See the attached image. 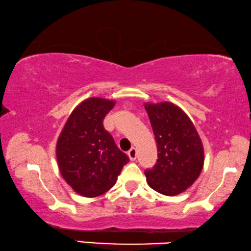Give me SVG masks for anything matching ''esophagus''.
Segmentation results:
<instances>
[{"mask_svg": "<svg viewBox=\"0 0 251 251\" xmlns=\"http://www.w3.org/2000/svg\"><path fill=\"white\" fill-rule=\"evenodd\" d=\"M127 155H128L130 160H135L136 159V156H137V151H136L135 147L130 148V150L128 151V154H127Z\"/></svg>", "mask_w": 251, "mask_h": 251, "instance_id": "1", "label": "esophagus"}]
</instances>
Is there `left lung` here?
Wrapping results in <instances>:
<instances>
[{
  "mask_svg": "<svg viewBox=\"0 0 251 251\" xmlns=\"http://www.w3.org/2000/svg\"><path fill=\"white\" fill-rule=\"evenodd\" d=\"M157 144L158 159L146 169L148 185L157 193L175 196L192 186L203 167V146L184 110L164 101L145 103Z\"/></svg>",
  "mask_w": 251,
  "mask_h": 251,
  "instance_id": "left-lung-1",
  "label": "left lung"
}]
</instances>
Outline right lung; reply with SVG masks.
Segmentation results:
<instances>
[{
    "mask_svg": "<svg viewBox=\"0 0 251 251\" xmlns=\"http://www.w3.org/2000/svg\"><path fill=\"white\" fill-rule=\"evenodd\" d=\"M115 101L91 97L76 106L59 134L56 158L62 177L74 192L97 197L116 184L128 156L118 150L103 121Z\"/></svg>",
    "mask_w": 251,
    "mask_h": 251,
    "instance_id": "right-lung-1",
    "label": "right lung"
}]
</instances>
